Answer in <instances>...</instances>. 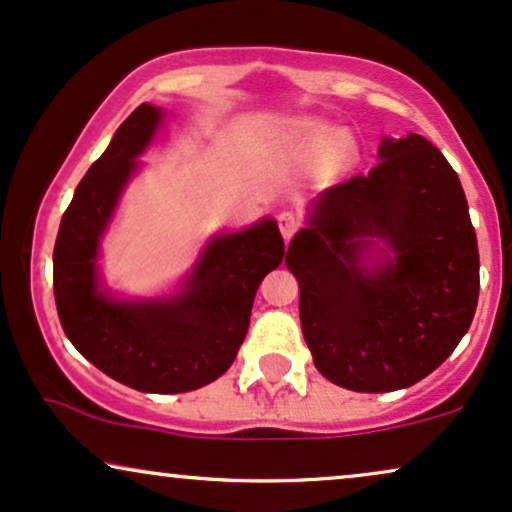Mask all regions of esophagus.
Returning a JSON list of instances; mask_svg holds the SVG:
<instances>
[{
	"label": "esophagus",
	"mask_w": 512,
	"mask_h": 512,
	"mask_svg": "<svg viewBox=\"0 0 512 512\" xmlns=\"http://www.w3.org/2000/svg\"><path fill=\"white\" fill-rule=\"evenodd\" d=\"M278 229H281L283 238L288 241V238H293L295 231L300 229V217L293 215V212H283V215L278 217Z\"/></svg>",
	"instance_id": "1"
}]
</instances>
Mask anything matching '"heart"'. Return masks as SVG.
<instances>
[{"mask_svg": "<svg viewBox=\"0 0 512 512\" xmlns=\"http://www.w3.org/2000/svg\"><path fill=\"white\" fill-rule=\"evenodd\" d=\"M297 132H300L304 146L316 148L323 143L327 144L321 155L323 172L342 170L357 153V144H354V139L347 132H331V129L319 125V122H302V125H297Z\"/></svg>", "mask_w": 512, "mask_h": 512, "instance_id": "b5f03b06", "label": "heart"}]
</instances>
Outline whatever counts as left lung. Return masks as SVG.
Wrapping results in <instances>:
<instances>
[{
  "label": "left lung",
  "mask_w": 512,
  "mask_h": 512,
  "mask_svg": "<svg viewBox=\"0 0 512 512\" xmlns=\"http://www.w3.org/2000/svg\"><path fill=\"white\" fill-rule=\"evenodd\" d=\"M378 158L316 198L286 252L314 366L354 392L401 390L442 366L480 295V252L454 167L420 134L385 139ZM371 237L395 252L380 270L358 267Z\"/></svg>",
  "instance_id": "left-lung-1"
}]
</instances>
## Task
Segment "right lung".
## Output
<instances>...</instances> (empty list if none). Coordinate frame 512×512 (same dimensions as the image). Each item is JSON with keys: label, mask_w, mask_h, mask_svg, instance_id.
<instances>
[{"label": "right lung", "mask_w": 512, "mask_h": 512, "mask_svg": "<svg viewBox=\"0 0 512 512\" xmlns=\"http://www.w3.org/2000/svg\"><path fill=\"white\" fill-rule=\"evenodd\" d=\"M160 125V108L141 106L89 167L54 245V297L77 352L118 383L177 394L212 383L234 364L262 278L286 245L271 219L212 241L184 293L167 302H115L99 293L96 255L137 155Z\"/></svg>", "instance_id": "right-lung-1"}]
</instances>
